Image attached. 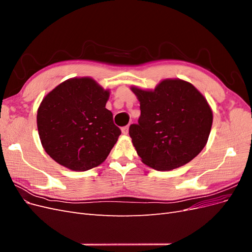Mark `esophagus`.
<instances>
[{
  "instance_id": "esophagus-1",
  "label": "esophagus",
  "mask_w": 252,
  "mask_h": 252,
  "mask_svg": "<svg viewBox=\"0 0 252 252\" xmlns=\"http://www.w3.org/2000/svg\"><path fill=\"white\" fill-rule=\"evenodd\" d=\"M128 130H129V126L122 127V132H123V134H127V133H128Z\"/></svg>"
}]
</instances>
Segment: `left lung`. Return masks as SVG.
Listing matches in <instances>:
<instances>
[{"mask_svg": "<svg viewBox=\"0 0 252 252\" xmlns=\"http://www.w3.org/2000/svg\"><path fill=\"white\" fill-rule=\"evenodd\" d=\"M140 102L138 124L129 135L142 162L157 170L179 168L205 147L212 126L207 100L192 84L162 81L155 90L131 87Z\"/></svg>", "mask_w": 252, "mask_h": 252, "instance_id": "8db88e82", "label": "left lung"}]
</instances>
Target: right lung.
<instances>
[{"mask_svg": "<svg viewBox=\"0 0 252 252\" xmlns=\"http://www.w3.org/2000/svg\"><path fill=\"white\" fill-rule=\"evenodd\" d=\"M109 91L91 78L61 83L43 98L36 124L45 151L74 171L102 164L121 134L105 107Z\"/></svg>", "mask_w": 252, "mask_h": 252, "instance_id": "right-lung-1", "label": "right lung"}]
</instances>
